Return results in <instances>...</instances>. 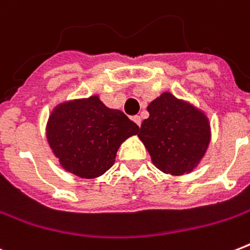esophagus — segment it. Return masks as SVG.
<instances>
[{"mask_svg":"<svg viewBox=\"0 0 250 250\" xmlns=\"http://www.w3.org/2000/svg\"><path fill=\"white\" fill-rule=\"evenodd\" d=\"M132 119H133V122H135V123H136V125L140 127V125H141V117H140V115H135Z\"/></svg>","mask_w":250,"mask_h":250,"instance_id":"1","label":"esophagus"}]
</instances>
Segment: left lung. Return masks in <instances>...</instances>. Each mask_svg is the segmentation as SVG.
<instances>
[{
  "label": "left lung",
  "mask_w": 250,
  "mask_h": 250,
  "mask_svg": "<svg viewBox=\"0 0 250 250\" xmlns=\"http://www.w3.org/2000/svg\"><path fill=\"white\" fill-rule=\"evenodd\" d=\"M148 111L139 139L154 166L174 176L192 172L205 156L211 139L205 113L168 92L150 102Z\"/></svg>",
  "instance_id": "8db88e82"
}]
</instances>
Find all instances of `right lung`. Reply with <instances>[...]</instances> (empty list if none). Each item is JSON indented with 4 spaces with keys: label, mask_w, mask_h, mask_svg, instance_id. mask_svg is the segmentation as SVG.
<instances>
[{
    "label": "right lung",
    "mask_w": 250,
    "mask_h": 250,
    "mask_svg": "<svg viewBox=\"0 0 250 250\" xmlns=\"http://www.w3.org/2000/svg\"><path fill=\"white\" fill-rule=\"evenodd\" d=\"M139 125L121 110L109 109L98 96L64 101L49 115L46 139L64 170L83 179L105 174L122 143Z\"/></svg>",
    "instance_id": "add662e5"
}]
</instances>
